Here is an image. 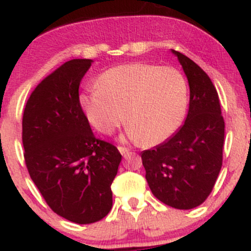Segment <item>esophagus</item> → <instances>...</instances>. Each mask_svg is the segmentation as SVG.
Instances as JSON below:
<instances>
[{"instance_id":"1","label":"esophagus","mask_w":251,"mask_h":251,"mask_svg":"<svg viewBox=\"0 0 251 251\" xmlns=\"http://www.w3.org/2000/svg\"><path fill=\"white\" fill-rule=\"evenodd\" d=\"M118 150H119L120 153L123 154V157H126L127 153L129 152V150L127 148H123V146H118Z\"/></svg>"}]
</instances>
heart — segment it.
I'll list each match as a JSON object with an SVG mask.
<instances>
[{
	"instance_id": "heart-1",
	"label": "heart",
	"mask_w": 251,
	"mask_h": 251,
	"mask_svg": "<svg viewBox=\"0 0 251 251\" xmlns=\"http://www.w3.org/2000/svg\"><path fill=\"white\" fill-rule=\"evenodd\" d=\"M79 101L88 122L101 133H112L125 118L132 139L155 145L168 139L181 122L188 83L174 67L126 63L103 72L98 87L83 91Z\"/></svg>"
}]
</instances>
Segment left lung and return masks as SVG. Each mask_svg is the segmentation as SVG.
Listing matches in <instances>:
<instances>
[{
    "mask_svg": "<svg viewBox=\"0 0 251 251\" xmlns=\"http://www.w3.org/2000/svg\"><path fill=\"white\" fill-rule=\"evenodd\" d=\"M190 87L185 123L166 142L142 153L145 178L154 197L175 209L201 205L212 191L223 159L224 120L208 74L179 51Z\"/></svg>",
    "mask_w": 251,
    "mask_h": 251,
    "instance_id": "obj_1",
    "label": "left lung"
}]
</instances>
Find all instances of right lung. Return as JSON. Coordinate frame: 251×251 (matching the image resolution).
I'll return each mask as SVG.
<instances>
[{
  "label": "right lung",
  "mask_w": 251,
  "mask_h": 251,
  "mask_svg": "<svg viewBox=\"0 0 251 251\" xmlns=\"http://www.w3.org/2000/svg\"><path fill=\"white\" fill-rule=\"evenodd\" d=\"M89 59L65 62L37 85L22 119L25 160L50 208L91 224L112 209L111 185L122 162L112 144L97 139L79 101Z\"/></svg>",
  "instance_id": "add662e5"
}]
</instances>
